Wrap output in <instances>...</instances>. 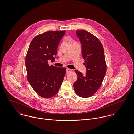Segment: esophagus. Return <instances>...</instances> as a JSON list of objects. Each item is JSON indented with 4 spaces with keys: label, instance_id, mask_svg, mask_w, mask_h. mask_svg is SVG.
<instances>
[{
    "label": "esophagus",
    "instance_id": "obj_1",
    "mask_svg": "<svg viewBox=\"0 0 134 134\" xmlns=\"http://www.w3.org/2000/svg\"><path fill=\"white\" fill-rule=\"evenodd\" d=\"M71 71H72V70H71V69H66V73L67 74L70 73Z\"/></svg>",
    "mask_w": 134,
    "mask_h": 134
}]
</instances>
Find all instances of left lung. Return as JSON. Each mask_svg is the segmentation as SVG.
Returning <instances> with one entry per match:
<instances>
[{
  "instance_id": "1",
  "label": "left lung",
  "mask_w": 134,
  "mask_h": 134,
  "mask_svg": "<svg viewBox=\"0 0 134 134\" xmlns=\"http://www.w3.org/2000/svg\"><path fill=\"white\" fill-rule=\"evenodd\" d=\"M82 46V55L87 69L85 75L75 70L78 79L74 83L77 94L83 98L93 96L100 87L106 72L103 46L95 36L86 30H77Z\"/></svg>"
}]
</instances>
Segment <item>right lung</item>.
Masks as SVG:
<instances>
[{
	"instance_id": "add662e5",
	"label": "right lung",
	"mask_w": 134,
	"mask_h": 134,
	"mask_svg": "<svg viewBox=\"0 0 134 134\" xmlns=\"http://www.w3.org/2000/svg\"><path fill=\"white\" fill-rule=\"evenodd\" d=\"M65 31H49L31 41L26 57L27 78L38 96L49 98L57 93L66 73L65 68L48 64L54 62L58 46Z\"/></svg>"
}]
</instances>
